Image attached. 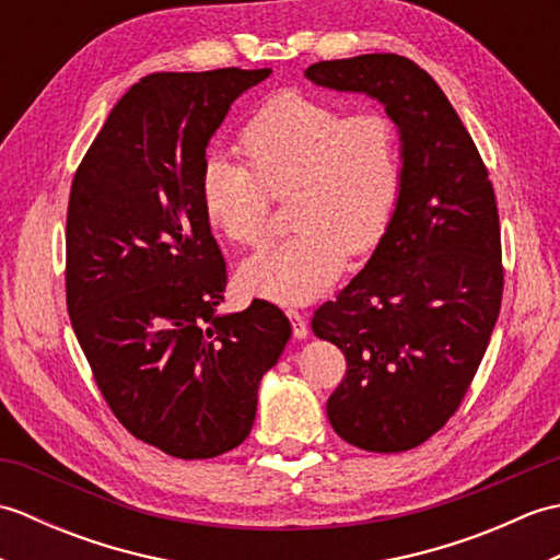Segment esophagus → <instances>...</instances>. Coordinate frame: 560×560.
I'll use <instances>...</instances> for the list:
<instances>
[{
  "label": "esophagus",
  "mask_w": 560,
  "mask_h": 560,
  "mask_svg": "<svg viewBox=\"0 0 560 560\" xmlns=\"http://www.w3.org/2000/svg\"><path fill=\"white\" fill-rule=\"evenodd\" d=\"M287 315H289V319H291V325H293V337L295 339H305L307 335H311V329H307V323H305V315L303 313H299V311H287Z\"/></svg>",
  "instance_id": "1"
}]
</instances>
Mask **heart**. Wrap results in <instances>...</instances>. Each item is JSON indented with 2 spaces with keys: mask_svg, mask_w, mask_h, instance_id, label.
I'll list each match as a JSON object with an SVG mask.
<instances>
[{
  "mask_svg": "<svg viewBox=\"0 0 560 560\" xmlns=\"http://www.w3.org/2000/svg\"><path fill=\"white\" fill-rule=\"evenodd\" d=\"M247 168L223 156L201 163V209L231 243L257 247L269 231V195L291 199L299 233L241 265L245 291L303 305L335 283L347 249L368 253L383 237L401 187L395 122L377 110L343 115L339 105L283 91L237 137Z\"/></svg>",
  "mask_w": 560,
  "mask_h": 560,
  "instance_id": "obj_1",
  "label": "heart"
}]
</instances>
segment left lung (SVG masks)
<instances>
[{
  "mask_svg": "<svg viewBox=\"0 0 560 560\" xmlns=\"http://www.w3.org/2000/svg\"><path fill=\"white\" fill-rule=\"evenodd\" d=\"M305 77L377 101L399 132L392 219L349 287L317 307L313 331L347 355V377L327 401L337 435L368 452H404L457 411L501 313L493 185L445 93L411 59H329Z\"/></svg>",
  "mask_w": 560,
  "mask_h": 560,
  "instance_id": "1",
  "label": "left lung"
}]
</instances>
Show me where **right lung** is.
Instances as JSON below:
<instances>
[{"instance_id": "1", "label": "right lung", "mask_w": 560, "mask_h": 560, "mask_svg": "<svg viewBox=\"0 0 560 560\" xmlns=\"http://www.w3.org/2000/svg\"><path fill=\"white\" fill-rule=\"evenodd\" d=\"M271 69L163 71L117 101L71 183L67 307L129 433L209 459L253 431L261 377L291 339L277 305L219 313L225 261L201 209L209 139Z\"/></svg>"}]
</instances>
